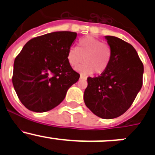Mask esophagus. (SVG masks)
I'll return each instance as SVG.
<instances>
[{"label": "esophagus", "instance_id": "34e87169", "mask_svg": "<svg viewBox=\"0 0 155 155\" xmlns=\"http://www.w3.org/2000/svg\"><path fill=\"white\" fill-rule=\"evenodd\" d=\"M80 79H86V77L84 76H82V75H80Z\"/></svg>", "mask_w": 155, "mask_h": 155}]
</instances>
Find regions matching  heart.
I'll return each mask as SVG.
<instances>
[{
    "mask_svg": "<svg viewBox=\"0 0 155 155\" xmlns=\"http://www.w3.org/2000/svg\"><path fill=\"white\" fill-rule=\"evenodd\" d=\"M112 58V49L109 45L95 37H88L80 39L78 47H71L68 51V61L69 64L76 68L82 63L83 65L78 70L85 75L104 73L107 70Z\"/></svg>",
    "mask_w": 155,
    "mask_h": 155,
    "instance_id": "b5f03b06",
    "label": "heart"
}]
</instances>
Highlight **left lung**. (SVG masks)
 <instances>
[{"label": "left lung", "instance_id": "1", "mask_svg": "<svg viewBox=\"0 0 155 155\" xmlns=\"http://www.w3.org/2000/svg\"><path fill=\"white\" fill-rule=\"evenodd\" d=\"M106 39L112 49L110 63L101 76L87 78L84 101L97 116L111 119L132 105L143 86L144 68L132 45L112 36Z\"/></svg>", "mask_w": 155, "mask_h": 155}]
</instances>
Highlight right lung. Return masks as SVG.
Masks as SVG:
<instances>
[{
  "instance_id": "1",
  "label": "right lung",
  "mask_w": 155,
  "mask_h": 155,
  "mask_svg": "<svg viewBox=\"0 0 155 155\" xmlns=\"http://www.w3.org/2000/svg\"><path fill=\"white\" fill-rule=\"evenodd\" d=\"M77 34L57 31L30 40L14 61L12 84L28 109L44 112L57 107L80 75L68 61Z\"/></svg>"
}]
</instances>
